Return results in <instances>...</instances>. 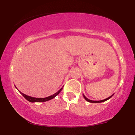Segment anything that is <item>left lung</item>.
I'll return each mask as SVG.
<instances>
[{
  "label": "left lung",
  "instance_id": "left-lung-1",
  "mask_svg": "<svg viewBox=\"0 0 135 135\" xmlns=\"http://www.w3.org/2000/svg\"><path fill=\"white\" fill-rule=\"evenodd\" d=\"M113 95H114V94H113L112 96H110V97H109L107 98H106V99H104V100H100V101H94V100H89V99L87 98H86V97H85V96H84V94H83V97H84V99H85V100H86V101L88 102H90V103H101V102H105V101H107V100H108V99H110V98L112 97Z\"/></svg>",
  "mask_w": 135,
  "mask_h": 135
}]
</instances>
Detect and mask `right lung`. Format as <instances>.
Wrapping results in <instances>:
<instances>
[{"mask_svg":"<svg viewBox=\"0 0 135 135\" xmlns=\"http://www.w3.org/2000/svg\"><path fill=\"white\" fill-rule=\"evenodd\" d=\"M63 87L61 88V89H60V90L57 91L56 93L52 94V95L49 96V97H46V98H34V97H30V96H28V95H26V94H23V93H21V91H20L18 89H18V90L20 91V93L22 94V95L23 96V97H24V98L26 99V100H27L28 101H29L30 102H33V103H34V102H47V101H49V100H51V99L54 98L56 97V96L58 95L59 93H60V91L62 90Z\"/></svg>","mask_w":135,"mask_h":135,"instance_id":"obj_1","label":"right lung"}]
</instances>
